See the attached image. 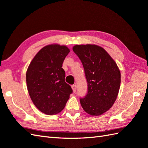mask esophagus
<instances>
[{
  "label": "esophagus",
  "mask_w": 148,
  "mask_h": 148,
  "mask_svg": "<svg viewBox=\"0 0 148 148\" xmlns=\"http://www.w3.org/2000/svg\"><path fill=\"white\" fill-rule=\"evenodd\" d=\"M72 88H73V91L75 92V91H76V90H77V86L74 84V85L72 86Z\"/></svg>",
  "instance_id": "34e87169"
}]
</instances>
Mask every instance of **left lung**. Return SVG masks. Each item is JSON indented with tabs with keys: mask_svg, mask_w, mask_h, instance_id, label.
I'll list each match as a JSON object with an SVG mask.
<instances>
[{
	"mask_svg": "<svg viewBox=\"0 0 148 148\" xmlns=\"http://www.w3.org/2000/svg\"><path fill=\"white\" fill-rule=\"evenodd\" d=\"M84 69L88 91L80 98L84 110L93 116L101 115L115 101L121 86L117 65L102 47L95 45H77L73 49Z\"/></svg>",
	"mask_w": 148,
	"mask_h": 148,
	"instance_id": "obj_1",
	"label": "left lung"
}]
</instances>
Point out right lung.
<instances>
[{"label":"right lung","instance_id":"obj_1","mask_svg":"<svg viewBox=\"0 0 148 148\" xmlns=\"http://www.w3.org/2000/svg\"><path fill=\"white\" fill-rule=\"evenodd\" d=\"M66 46L49 45L41 49L31 62L26 72L27 91L40 111L53 115L62 110L73 90L65 81L62 67L69 53Z\"/></svg>","mask_w":148,"mask_h":148}]
</instances>
